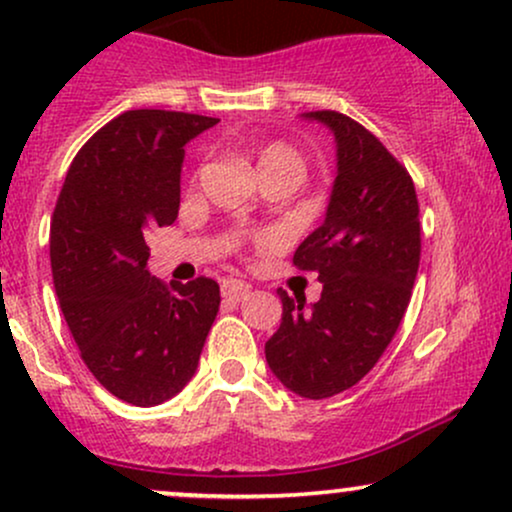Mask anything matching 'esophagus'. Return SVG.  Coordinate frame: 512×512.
<instances>
[{
    "label": "esophagus",
    "mask_w": 512,
    "mask_h": 512,
    "mask_svg": "<svg viewBox=\"0 0 512 512\" xmlns=\"http://www.w3.org/2000/svg\"><path fill=\"white\" fill-rule=\"evenodd\" d=\"M250 291V284L243 279H226L221 284V293L223 298H233V301H240V298H245V293Z\"/></svg>",
    "instance_id": "esophagus-1"
}]
</instances>
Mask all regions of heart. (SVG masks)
Here are the masks:
<instances>
[{
    "instance_id": "heart-1",
    "label": "heart",
    "mask_w": 512,
    "mask_h": 512,
    "mask_svg": "<svg viewBox=\"0 0 512 512\" xmlns=\"http://www.w3.org/2000/svg\"><path fill=\"white\" fill-rule=\"evenodd\" d=\"M276 161L293 163V166L301 168V158H298V154L291 149V146H286V144L264 146L262 154H260V166H264V163H276Z\"/></svg>"
}]
</instances>
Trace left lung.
<instances>
[{
    "label": "left lung",
    "mask_w": 512,
    "mask_h": 512,
    "mask_svg": "<svg viewBox=\"0 0 512 512\" xmlns=\"http://www.w3.org/2000/svg\"><path fill=\"white\" fill-rule=\"evenodd\" d=\"M303 117L330 127L337 144L325 221L293 255L322 293L305 305L276 291L284 313L264 356L291 392L325 399L354 387L395 337L419 272L421 223L414 182L378 137L334 110Z\"/></svg>",
    "instance_id": "1"
}]
</instances>
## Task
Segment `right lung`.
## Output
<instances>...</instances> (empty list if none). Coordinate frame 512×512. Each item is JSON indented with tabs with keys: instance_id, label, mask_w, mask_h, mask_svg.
<instances>
[{
	"instance_id": "obj_1",
	"label": "right lung",
	"mask_w": 512,
	"mask_h": 512,
	"mask_svg": "<svg viewBox=\"0 0 512 512\" xmlns=\"http://www.w3.org/2000/svg\"><path fill=\"white\" fill-rule=\"evenodd\" d=\"M216 122L117 115L74 156L52 214V279L69 332L98 383L134 407L190 383L219 313L214 279L168 286L146 269V231L178 219L185 144Z\"/></svg>"
}]
</instances>
